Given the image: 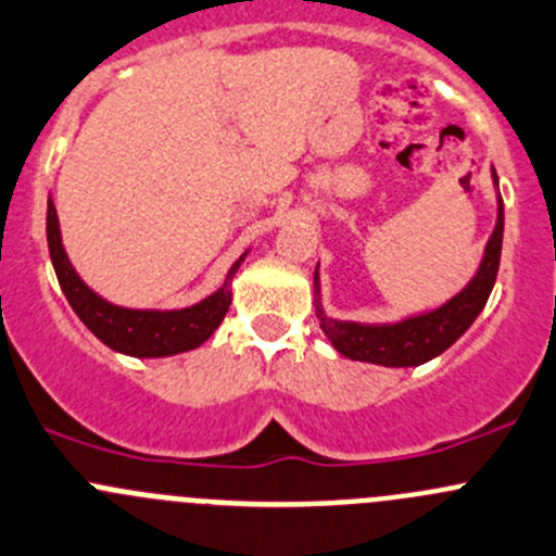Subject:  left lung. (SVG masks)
I'll return each instance as SVG.
<instances>
[{
  "label": "left lung",
  "mask_w": 556,
  "mask_h": 556,
  "mask_svg": "<svg viewBox=\"0 0 556 556\" xmlns=\"http://www.w3.org/2000/svg\"><path fill=\"white\" fill-rule=\"evenodd\" d=\"M494 187H497V223L483 250V261L476 277L465 285L462 293L445 301L443 306L418 315L402 317L396 323H353L337 320L323 312L320 301V274L315 268V309L320 317V328L344 358L366 361L377 366H421L438 358L451 348L467 328L476 323L481 309L486 306L489 293L494 288L500 268V252H503V198H500L497 170L492 168Z\"/></svg>",
  "instance_id": "8db88e82"
}]
</instances>
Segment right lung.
Returning a JSON list of instances; mask_svg holds the SVG:
<instances>
[{"mask_svg":"<svg viewBox=\"0 0 556 556\" xmlns=\"http://www.w3.org/2000/svg\"><path fill=\"white\" fill-rule=\"evenodd\" d=\"M46 236L59 288L67 295L75 315L102 344H108L116 353L132 355V358H168V355L201 348L223 323L230 299H233L230 285H233V277L239 274L244 257L250 255V250H247L230 266L225 282L198 304L181 306V309H132V306L111 304L80 279V274L75 271L67 252H64L56 206H53L51 198H48Z\"/></svg>","mask_w":556,"mask_h":556,"instance_id":"add662e5","label":"right lung"}]
</instances>
